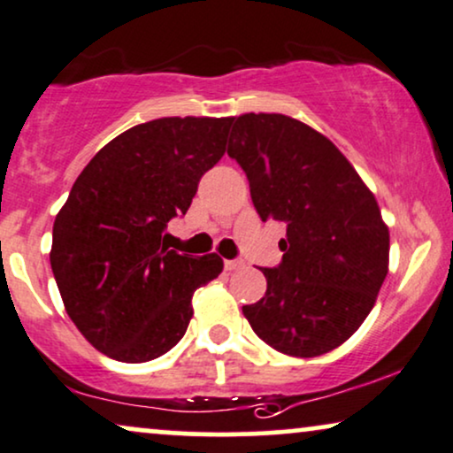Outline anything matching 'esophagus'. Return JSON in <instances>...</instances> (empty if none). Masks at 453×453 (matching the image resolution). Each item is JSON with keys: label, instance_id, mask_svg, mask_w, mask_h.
<instances>
[{"label": "esophagus", "instance_id": "34e87169", "mask_svg": "<svg viewBox=\"0 0 453 453\" xmlns=\"http://www.w3.org/2000/svg\"><path fill=\"white\" fill-rule=\"evenodd\" d=\"M242 266H243L242 260H225L226 271H237V269H242Z\"/></svg>", "mask_w": 453, "mask_h": 453}]
</instances>
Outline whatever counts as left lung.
Listing matches in <instances>:
<instances>
[{
	"instance_id": "left-lung-1",
	"label": "left lung",
	"mask_w": 453,
	"mask_h": 453,
	"mask_svg": "<svg viewBox=\"0 0 453 453\" xmlns=\"http://www.w3.org/2000/svg\"><path fill=\"white\" fill-rule=\"evenodd\" d=\"M228 157L243 167L262 220L286 225L281 265L243 315L266 344L317 357L346 342L376 304L390 237L378 201L323 134L281 113L231 119Z\"/></svg>"
}]
</instances>
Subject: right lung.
Wrapping results in <instances>:
<instances>
[{"label": "right lung", "instance_id": "add662e5", "mask_svg": "<svg viewBox=\"0 0 453 453\" xmlns=\"http://www.w3.org/2000/svg\"><path fill=\"white\" fill-rule=\"evenodd\" d=\"M231 117H161L94 155L56 214L50 265L71 321L111 359H157L187 332L195 289L222 273L218 254L167 250L201 176L226 150Z\"/></svg>", "mask_w": 453, "mask_h": 453}]
</instances>
